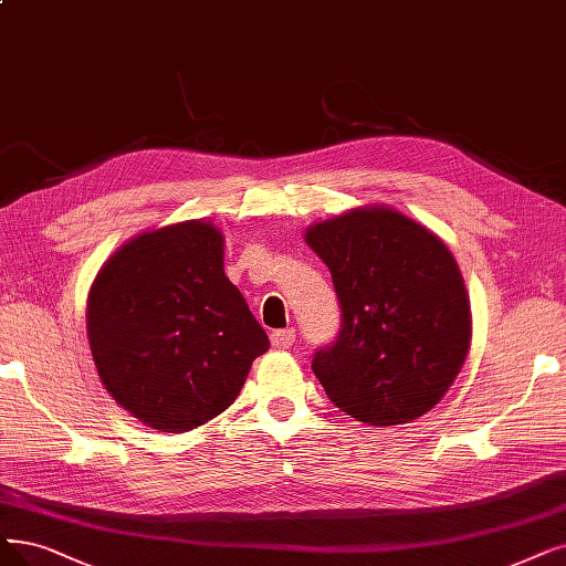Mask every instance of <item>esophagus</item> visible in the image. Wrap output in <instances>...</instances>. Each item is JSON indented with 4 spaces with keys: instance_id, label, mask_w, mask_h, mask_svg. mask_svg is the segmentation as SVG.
Instances as JSON below:
<instances>
[{
    "instance_id": "esophagus-1",
    "label": "esophagus",
    "mask_w": 566,
    "mask_h": 566,
    "mask_svg": "<svg viewBox=\"0 0 566 566\" xmlns=\"http://www.w3.org/2000/svg\"><path fill=\"white\" fill-rule=\"evenodd\" d=\"M292 344H295V329L292 327L271 332V346L274 348H290Z\"/></svg>"
}]
</instances>
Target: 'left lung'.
<instances>
[{
    "mask_svg": "<svg viewBox=\"0 0 566 566\" xmlns=\"http://www.w3.org/2000/svg\"><path fill=\"white\" fill-rule=\"evenodd\" d=\"M306 243L342 306L336 342L311 361L332 403L376 427L434 409L471 342L469 295L446 243L388 207L315 222Z\"/></svg>",
    "mask_w": 566,
    "mask_h": 566,
    "instance_id": "8db88e82",
    "label": "left lung"
}]
</instances>
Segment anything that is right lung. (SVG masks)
<instances>
[{
    "mask_svg": "<svg viewBox=\"0 0 566 566\" xmlns=\"http://www.w3.org/2000/svg\"><path fill=\"white\" fill-rule=\"evenodd\" d=\"M222 232L188 220L113 253L90 287L87 342L108 395L160 432H188L239 397L269 338L222 269Z\"/></svg>",
    "mask_w": 566,
    "mask_h": 566,
    "instance_id": "obj_1",
    "label": "right lung"
}]
</instances>
